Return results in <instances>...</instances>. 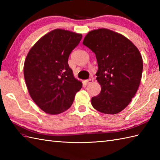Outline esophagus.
<instances>
[{"label": "esophagus", "instance_id": "1", "mask_svg": "<svg viewBox=\"0 0 160 160\" xmlns=\"http://www.w3.org/2000/svg\"><path fill=\"white\" fill-rule=\"evenodd\" d=\"M93 82V79H89V80H87L86 81V82H87V84H91V83H92Z\"/></svg>", "mask_w": 160, "mask_h": 160}]
</instances>
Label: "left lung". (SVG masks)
I'll list each match as a JSON object with an SVG mask.
<instances>
[{
  "label": "left lung",
  "mask_w": 160,
  "mask_h": 160,
  "mask_svg": "<svg viewBox=\"0 0 160 160\" xmlns=\"http://www.w3.org/2000/svg\"><path fill=\"white\" fill-rule=\"evenodd\" d=\"M83 45L96 54V80L101 91L91 98V104L105 114H117L127 107L140 86L143 60L140 51L130 40L112 30H92Z\"/></svg>",
  "instance_id": "left-lung-1"
}]
</instances>
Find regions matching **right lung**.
Masks as SVG:
<instances>
[{
    "mask_svg": "<svg viewBox=\"0 0 160 160\" xmlns=\"http://www.w3.org/2000/svg\"><path fill=\"white\" fill-rule=\"evenodd\" d=\"M82 38L80 33L54 29L40 38L27 55L23 68L27 87L33 102L47 113L67 111L82 88L68 64Z\"/></svg>",
    "mask_w": 160,
    "mask_h": 160,
    "instance_id": "1",
    "label": "right lung"
}]
</instances>
